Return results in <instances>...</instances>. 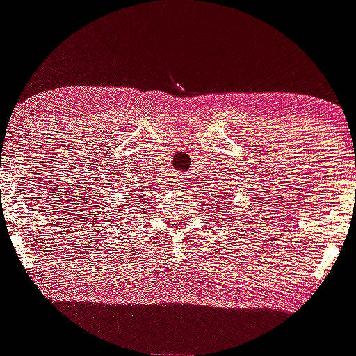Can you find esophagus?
<instances>
[{"label":"esophagus","instance_id":"obj_1","mask_svg":"<svg viewBox=\"0 0 356 356\" xmlns=\"http://www.w3.org/2000/svg\"><path fill=\"white\" fill-rule=\"evenodd\" d=\"M175 184H182V179H181V177L175 179Z\"/></svg>","mask_w":356,"mask_h":356}]
</instances>
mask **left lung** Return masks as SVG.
Here are the masks:
<instances>
[{
	"label": "left lung",
	"instance_id": "8db88e82",
	"mask_svg": "<svg viewBox=\"0 0 356 356\" xmlns=\"http://www.w3.org/2000/svg\"><path fill=\"white\" fill-rule=\"evenodd\" d=\"M217 197H222V200H224L225 199V195H217ZM230 197V195H229ZM217 202H219V200H217Z\"/></svg>",
	"mask_w": 356,
	"mask_h": 356
}]
</instances>
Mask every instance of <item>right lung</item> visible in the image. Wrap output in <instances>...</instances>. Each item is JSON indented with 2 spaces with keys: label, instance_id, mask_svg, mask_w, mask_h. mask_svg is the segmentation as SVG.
<instances>
[{
  "label": "right lung",
  "instance_id": "1",
  "mask_svg": "<svg viewBox=\"0 0 356 356\" xmlns=\"http://www.w3.org/2000/svg\"><path fill=\"white\" fill-rule=\"evenodd\" d=\"M127 194H131V195H129V197H131V202H129L131 207H139V202H144L143 195H140L139 192H137L136 189L127 191Z\"/></svg>",
  "mask_w": 356,
  "mask_h": 356
}]
</instances>
